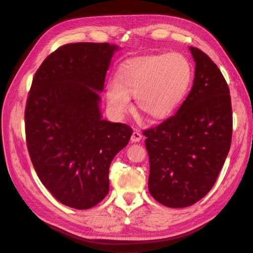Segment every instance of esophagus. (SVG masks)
<instances>
[{"instance_id":"1","label":"esophagus","mask_w":253,"mask_h":253,"mask_svg":"<svg viewBox=\"0 0 253 253\" xmlns=\"http://www.w3.org/2000/svg\"><path fill=\"white\" fill-rule=\"evenodd\" d=\"M142 138H143V135L139 130L136 129V130L132 131L131 137H130L131 143H138V142H140V139H142Z\"/></svg>"}]
</instances>
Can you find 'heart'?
<instances>
[{
    "label": "heart",
    "mask_w": 253,
    "mask_h": 253,
    "mask_svg": "<svg viewBox=\"0 0 253 253\" xmlns=\"http://www.w3.org/2000/svg\"><path fill=\"white\" fill-rule=\"evenodd\" d=\"M192 67L181 53H160L128 60L119 68L116 81L107 85L109 108L123 116L135 96L138 109L153 121L170 116L186 96Z\"/></svg>",
    "instance_id": "obj_1"
}]
</instances>
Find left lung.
Wrapping results in <instances>:
<instances>
[{"label": "left lung", "instance_id": "8db88e82", "mask_svg": "<svg viewBox=\"0 0 253 253\" xmlns=\"http://www.w3.org/2000/svg\"><path fill=\"white\" fill-rule=\"evenodd\" d=\"M195 77L190 93L174 116L148 128V191L158 203L186 208L213 187L232 139L229 85L207 53L194 46Z\"/></svg>", "mask_w": 253, "mask_h": 253}]
</instances>
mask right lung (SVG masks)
<instances>
[{"label": "right lung", "mask_w": 253, "mask_h": 253, "mask_svg": "<svg viewBox=\"0 0 253 253\" xmlns=\"http://www.w3.org/2000/svg\"><path fill=\"white\" fill-rule=\"evenodd\" d=\"M117 45L78 42L41 63L30 88L27 146L42 184L60 203L95 207L109 192V166L129 142L126 124L101 119L100 96Z\"/></svg>", "instance_id": "1"}]
</instances>
